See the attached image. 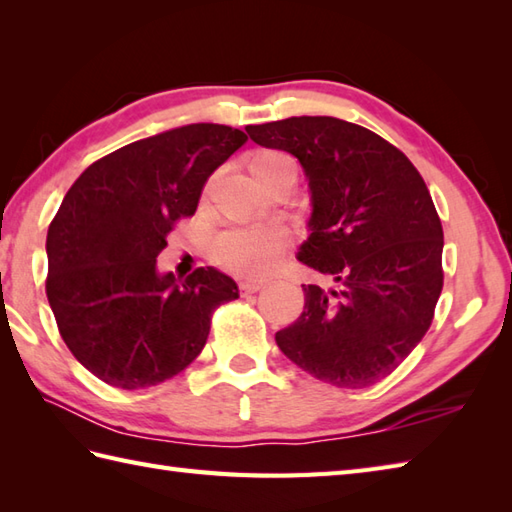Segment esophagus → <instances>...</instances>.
Instances as JSON below:
<instances>
[{
    "instance_id": "esophagus-1",
    "label": "esophagus",
    "mask_w": 512,
    "mask_h": 512,
    "mask_svg": "<svg viewBox=\"0 0 512 512\" xmlns=\"http://www.w3.org/2000/svg\"><path fill=\"white\" fill-rule=\"evenodd\" d=\"M262 288H264L262 281H250V279L239 281V292H242V295H255V292H259Z\"/></svg>"
}]
</instances>
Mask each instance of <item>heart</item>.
Returning a JSON list of instances; mask_svg holds the SVG:
<instances>
[{"label": "heart", "instance_id": "1", "mask_svg": "<svg viewBox=\"0 0 512 512\" xmlns=\"http://www.w3.org/2000/svg\"><path fill=\"white\" fill-rule=\"evenodd\" d=\"M295 167L284 151H262L250 160L255 178L264 182L281 169ZM288 248V233L281 226H233L217 233L211 246V257L217 266L233 275L266 277L277 268Z\"/></svg>", "mask_w": 512, "mask_h": 512}]
</instances>
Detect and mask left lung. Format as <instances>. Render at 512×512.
Masks as SVG:
<instances>
[{
  "instance_id": "left-lung-1",
  "label": "left lung",
  "mask_w": 512,
  "mask_h": 512,
  "mask_svg": "<svg viewBox=\"0 0 512 512\" xmlns=\"http://www.w3.org/2000/svg\"><path fill=\"white\" fill-rule=\"evenodd\" d=\"M246 132L301 162L312 233L297 259L332 281L303 286L306 306L275 334L279 350L334 387L380 383L427 334L444 284L427 184L400 149L341 118L292 116Z\"/></svg>"
}]
</instances>
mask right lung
<instances>
[{"instance_id": "right-lung-1", "label": "right lung", "mask_w": 512, "mask_h": 512, "mask_svg": "<svg viewBox=\"0 0 512 512\" xmlns=\"http://www.w3.org/2000/svg\"><path fill=\"white\" fill-rule=\"evenodd\" d=\"M248 136L195 123L92 162L50 222L46 295L76 361L103 383L143 389L180 374L209 339L237 284L211 266L160 275L156 257L204 182Z\"/></svg>"}]
</instances>
